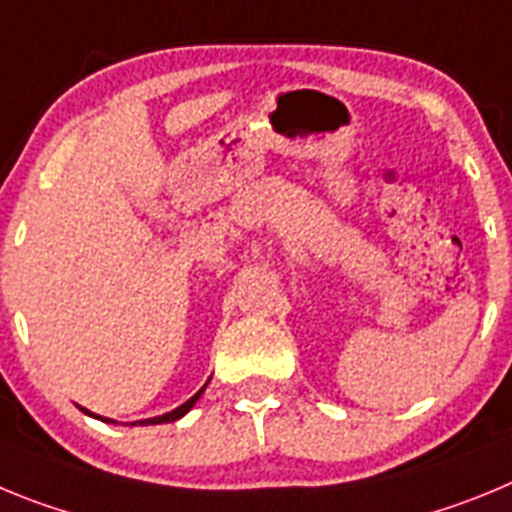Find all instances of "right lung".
<instances>
[{
  "label": "right lung",
  "mask_w": 512,
  "mask_h": 512,
  "mask_svg": "<svg viewBox=\"0 0 512 512\" xmlns=\"http://www.w3.org/2000/svg\"><path fill=\"white\" fill-rule=\"evenodd\" d=\"M205 387H207V382H205ZM205 387H202L200 392H194L192 397H189L187 402H184V405H179V408L176 410H171V413H164V415H158V418H146V420H135V423H140V425H158V423H174V420H179V418H184V415L189 413V410L194 408V402L200 400L202 397V392H205ZM84 410V413L87 415H92V418H97V420H102V423H117V420H112V418H102V415H94V413H89L87 408H81ZM133 423V425H135Z\"/></svg>",
  "instance_id": "right-lung-1"
}]
</instances>
